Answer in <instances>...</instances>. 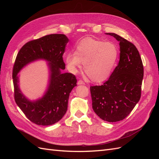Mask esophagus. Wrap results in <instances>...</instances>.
Listing matches in <instances>:
<instances>
[{"label": "esophagus", "mask_w": 159, "mask_h": 159, "mask_svg": "<svg viewBox=\"0 0 159 159\" xmlns=\"http://www.w3.org/2000/svg\"><path fill=\"white\" fill-rule=\"evenodd\" d=\"M78 85H85V82L81 80H80L78 81Z\"/></svg>", "instance_id": "obj_1"}]
</instances>
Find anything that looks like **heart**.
I'll use <instances>...</instances> for the list:
<instances>
[{
    "label": "heart",
    "instance_id": "b5f03b06",
    "mask_svg": "<svg viewBox=\"0 0 159 159\" xmlns=\"http://www.w3.org/2000/svg\"><path fill=\"white\" fill-rule=\"evenodd\" d=\"M119 56V50L115 43L88 38L77 45L75 53L67 54L66 63L72 73H76L84 64V71L89 78L101 82L112 73Z\"/></svg>",
    "mask_w": 159,
    "mask_h": 159
}]
</instances>
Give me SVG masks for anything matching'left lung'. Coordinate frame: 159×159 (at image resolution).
I'll list each match as a JSON object with an SVG mask.
<instances>
[{"label":"left lung","instance_id":"1","mask_svg":"<svg viewBox=\"0 0 159 159\" xmlns=\"http://www.w3.org/2000/svg\"><path fill=\"white\" fill-rule=\"evenodd\" d=\"M119 42V62L109 79L102 85L91 86L94 112L104 121L116 122L126 117L141 95L143 65L133 43L114 33H107Z\"/></svg>","mask_w":159,"mask_h":159}]
</instances>
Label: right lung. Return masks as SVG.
I'll use <instances>...</instances> for the list:
<instances>
[{"mask_svg":"<svg viewBox=\"0 0 159 159\" xmlns=\"http://www.w3.org/2000/svg\"><path fill=\"white\" fill-rule=\"evenodd\" d=\"M68 41L66 36L61 34L46 35L29 41L21 48L14 61L12 71L14 100L26 117L38 125H51L64 117L68 109L70 93L77 85L74 74L61 73V70L65 69L62 56ZM38 59H44L49 62L51 80L43 98L32 102L19 89L17 74L24 66Z\"/></svg>","mask_w":159,"mask_h":159,"instance_id":"obj_1","label":"right lung"}]
</instances>
